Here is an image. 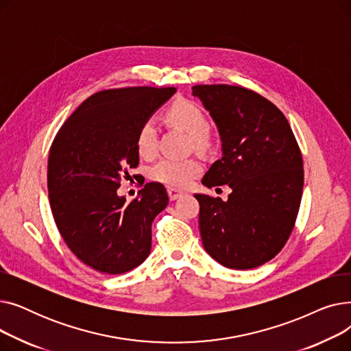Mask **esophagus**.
<instances>
[{
    "label": "esophagus",
    "mask_w": 351,
    "mask_h": 351,
    "mask_svg": "<svg viewBox=\"0 0 351 351\" xmlns=\"http://www.w3.org/2000/svg\"><path fill=\"white\" fill-rule=\"evenodd\" d=\"M183 195H185V193L180 192V191H176V189H173V188H168V196H169L171 200H176V199L182 197Z\"/></svg>",
    "instance_id": "esophagus-1"
}]
</instances>
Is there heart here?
Wrapping results in <instances>:
<instances>
[{
  "label": "heart",
  "instance_id": "heart-1",
  "mask_svg": "<svg viewBox=\"0 0 351 351\" xmlns=\"http://www.w3.org/2000/svg\"><path fill=\"white\" fill-rule=\"evenodd\" d=\"M169 125L176 126L192 136L193 145L199 149L209 142V121L196 102L189 99H176L165 112ZM135 147L141 158L151 159L158 152V131L154 121L147 119L141 123L135 136ZM204 171V166L197 159H172L165 158L154 165L149 176L151 179L163 183L171 188H186L195 178Z\"/></svg>",
  "mask_w": 351,
  "mask_h": 351
}]
</instances>
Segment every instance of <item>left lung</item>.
<instances>
[{"label": "left lung", "mask_w": 351, "mask_h": 351, "mask_svg": "<svg viewBox=\"0 0 351 351\" xmlns=\"http://www.w3.org/2000/svg\"><path fill=\"white\" fill-rule=\"evenodd\" d=\"M222 142L202 183L228 185V200L195 195L205 250L225 267L246 270L278 254L293 230L303 192V159L291 128L262 95L233 85H195Z\"/></svg>", "instance_id": "obj_1"}]
</instances>
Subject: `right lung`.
Segmentation results:
<instances>
[{"instance_id": "1", "label": "right lung", "mask_w": 351, "mask_h": 351, "mask_svg": "<svg viewBox=\"0 0 351 351\" xmlns=\"http://www.w3.org/2000/svg\"><path fill=\"white\" fill-rule=\"evenodd\" d=\"M175 92L154 86L97 92L73 110L51 145L55 223L71 252L101 273H126L151 253L152 222L168 206V193L155 182L131 202L117 191L125 168L139 163L138 128Z\"/></svg>"}]
</instances>
